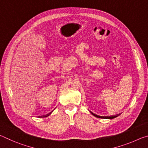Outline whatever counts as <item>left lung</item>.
I'll list each match as a JSON object with an SVG mask.
<instances>
[{
  "mask_svg": "<svg viewBox=\"0 0 148 148\" xmlns=\"http://www.w3.org/2000/svg\"><path fill=\"white\" fill-rule=\"evenodd\" d=\"M94 116L99 117V118H104V119H113L114 117H116V116H97V115L93 113H91Z\"/></svg>",
  "mask_w": 148,
  "mask_h": 148,
  "instance_id": "8db88e82",
  "label": "left lung"
}]
</instances>
